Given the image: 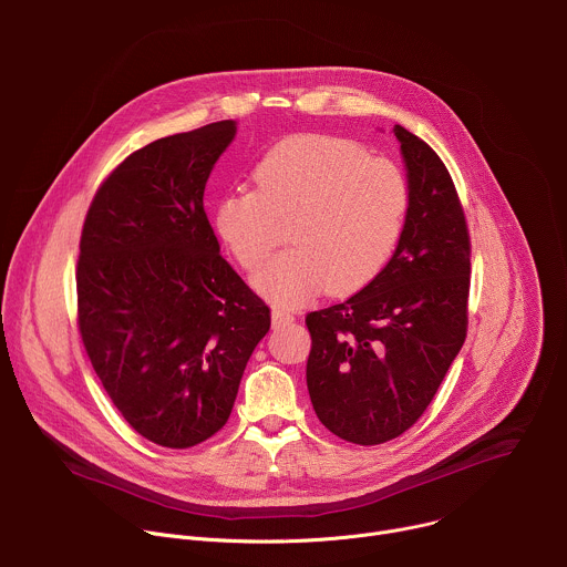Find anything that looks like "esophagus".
<instances>
[{"instance_id": "34e87169", "label": "esophagus", "mask_w": 567, "mask_h": 567, "mask_svg": "<svg viewBox=\"0 0 567 567\" xmlns=\"http://www.w3.org/2000/svg\"><path fill=\"white\" fill-rule=\"evenodd\" d=\"M271 320H274V328H285V326H291V322H293V313L276 307L271 311Z\"/></svg>"}]
</instances>
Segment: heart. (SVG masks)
<instances>
[{"mask_svg": "<svg viewBox=\"0 0 567 567\" xmlns=\"http://www.w3.org/2000/svg\"><path fill=\"white\" fill-rule=\"evenodd\" d=\"M251 179L254 188L217 199L213 224L239 267L254 274L291 221L296 247L256 278L278 302H302L318 289L334 296L363 289L392 258L409 219L406 175L350 138L287 136L260 156Z\"/></svg>", "mask_w": 567, "mask_h": 567, "instance_id": "obj_1", "label": "heart"}]
</instances>
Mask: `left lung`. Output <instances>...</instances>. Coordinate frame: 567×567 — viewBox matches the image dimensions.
<instances>
[{
  "label": "left lung",
  "mask_w": 567,
  "mask_h": 567,
  "mask_svg": "<svg viewBox=\"0 0 567 567\" xmlns=\"http://www.w3.org/2000/svg\"><path fill=\"white\" fill-rule=\"evenodd\" d=\"M411 208L383 271L348 300L309 311L307 388L320 424L374 446L406 433L429 409L468 326L471 237L437 152L394 125Z\"/></svg>",
  "instance_id": "8db88e82"
}]
</instances>
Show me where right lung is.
Segmentation results:
<instances>
[{
	"instance_id": "1",
	"label": "right lung",
	"mask_w": 567,
	"mask_h": 567,
	"mask_svg": "<svg viewBox=\"0 0 567 567\" xmlns=\"http://www.w3.org/2000/svg\"><path fill=\"white\" fill-rule=\"evenodd\" d=\"M233 121L152 141L99 186L75 265L78 330L125 422L166 449L213 437L233 411L267 302L219 256L204 188Z\"/></svg>"
}]
</instances>
